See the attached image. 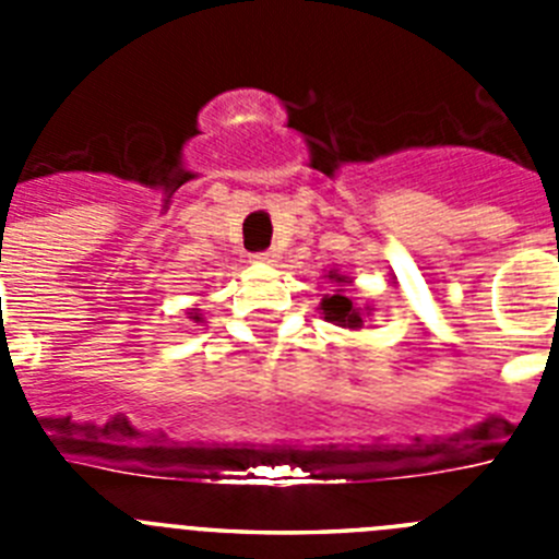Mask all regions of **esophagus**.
Returning a JSON list of instances; mask_svg holds the SVG:
<instances>
[{"label":"esophagus","mask_w":559,"mask_h":559,"mask_svg":"<svg viewBox=\"0 0 559 559\" xmlns=\"http://www.w3.org/2000/svg\"><path fill=\"white\" fill-rule=\"evenodd\" d=\"M251 260H254V263H269V265H274L276 260H280V251H276V249L257 251V254H251Z\"/></svg>","instance_id":"obj_1"}]
</instances>
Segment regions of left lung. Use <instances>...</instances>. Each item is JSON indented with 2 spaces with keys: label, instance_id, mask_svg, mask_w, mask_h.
<instances>
[{
  "label": "left lung",
  "instance_id": "obj_1",
  "mask_svg": "<svg viewBox=\"0 0 559 559\" xmlns=\"http://www.w3.org/2000/svg\"><path fill=\"white\" fill-rule=\"evenodd\" d=\"M324 280L333 283V294H324L319 310H322L324 322L335 324V328L344 330H360L369 316L374 313V305H358L353 296V276H347L344 271L330 269L324 274Z\"/></svg>",
  "mask_w": 559,
  "mask_h": 559
}]
</instances>
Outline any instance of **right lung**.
Here are the masks:
<instances>
[{
  "instance_id": "obj_1",
  "label": "right lung",
  "mask_w": 559,
  "mask_h": 559,
  "mask_svg": "<svg viewBox=\"0 0 559 559\" xmlns=\"http://www.w3.org/2000/svg\"><path fill=\"white\" fill-rule=\"evenodd\" d=\"M187 319H192L195 324H204V313H201V308H190L187 310Z\"/></svg>"
}]
</instances>
